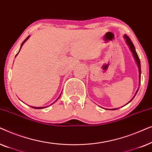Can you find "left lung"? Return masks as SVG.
I'll use <instances>...</instances> for the list:
<instances>
[{"label":"left lung","instance_id":"left-lung-1","mask_svg":"<svg viewBox=\"0 0 152 152\" xmlns=\"http://www.w3.org/2000/svg\"><path fill=\"white\" fill-rule=\"evenodd\" d=\"M124 39H125L126 44H127V45H128V46L129 47V49H130L131 52H132V55H133V56H134V59H135V61H136V64H137V65H138V71H139V86H140V75H141V70H140V59H139L138 56V55H137L136 51V49H135L134 45V44H133L132 41H131V39H129V37L128 36H126V34H124ZM138 89H139V87H138V90L136 91V93H135L134 96L133 97V98H132V99H131V100H130L129 102H128L127 104L129 103L130 102H132V99L134 98V97L136 96V93H138ZM116 109H111V110H116Z\"/></svg>","mask_w":152,"mask_h":152}]
</instances>
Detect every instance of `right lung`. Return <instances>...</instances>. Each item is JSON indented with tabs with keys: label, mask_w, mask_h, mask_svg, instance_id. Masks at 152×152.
<instances>
[{
	"label": "right lung",
	"mask_w": 152,
	"mask_h": 152,
	"mask_svg": "<svg viewBox=\"0 0 152 152\" xmlns=\"http://www.w3.org/2000/svg\"><path fill=\"white\" fill-rule=\"evenodd\" d=\"M29 38H30V36H28V37H27V38H26V39H25V40L23 41V43H21V45H20V50H19V51H18V53H19V52H20V49H21V48H22V46H23V44H24V43H25V42H26V41L27 40H28V39ZM18 53L17 54H16V56H17V55H18ZM61 94H60V95H61ZM60 95H59V97H60ZM59 97H58V98H57V99L59 98ZM57 100H56V101H57ZM56 101H55V102H56ZM50 105H52V104H50ZM30 107H32V108H33V109H44V108H46V107H32V106H30Z\"/></svg>",
	"instance_id": "obj_1"
}]
</instances>
